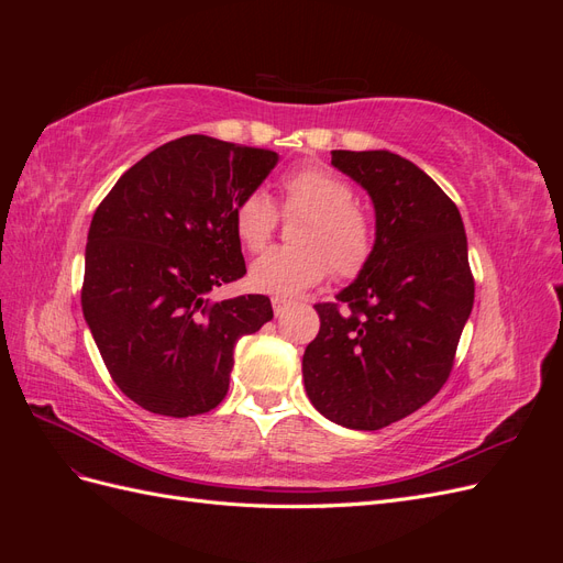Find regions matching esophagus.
I'll list each match as a JSON object with an SVG mask.
<instances>
[{
  "mask_svg": "<svg viewBox=\"0 0 563 563\" xmlns=\"http://www.w3.org/2000/svg\"><path fill=\"white\" fill-rule=\"evenodd\" d=\"M284 308H286V300H284V298H279V296L272 298V310H275L277 317L284 312Z\"/></svg>",
  "mask_w": 563,
  "mask_h": 563,
  "instance_id": "obj_1",
  "label": "esophagus"
}]
</instances>
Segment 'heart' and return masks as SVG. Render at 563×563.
Returning <instances> with one entry per match:
<instances>
[{
  "label": "heart",
  "mask_w": 563,
  "mask_h": 563,
  "mask_svg": "<svg viewBox=\"0 0 563 563\" xmlns=\"http://www.w3.org/2000/svg\"><path fill=\"white\" fill-rule=\"evenodd\" d=\"M282 213L305 216L291 249H272L251 265L249 284L255 291L296 296L317 286L329 269L338 277H356L373 255V225L356 207L354 187L323 166H300L279 180ZM236 240L244 249L263 251L279 225L272 199L253 190L232 211Z\"/></svg>",
  "instance_id": "heart-1"
}]
</instances>
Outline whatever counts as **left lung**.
Wrapping results in <instances>:
<instances>
[{"instance_id": "8db88e82", "label": "left lung", "mask_w": 563, "mask_h": 563, "mask_svg": "<svg viewBox=\"0 0 563 563\" xmlns=\"http://www.w3.org/2000/svg\"><path fill=\"white\" fill-rule=\"evenodd\" d=\"M331 164L373 199L376 244L335 302L314 305L321 327L302 354V380L321 416L371 432L444 387L474 277L463 218L422 168L387 150H333Z\"/></svg>"}]
</instances>
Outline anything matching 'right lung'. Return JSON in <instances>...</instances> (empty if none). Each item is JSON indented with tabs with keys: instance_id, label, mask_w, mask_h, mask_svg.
Listing matches in <instances>:
<instances>
[{
	"instance_id": "obj_1",
	"label": "right lung",
	"mask_w": 563,
	"mask_h": 563,
	"mask_svg": "<svg viewBox=\"0 0 563 563\" xmlns=\"http://www.w3.org/2000/svg\"><path fill=\"white\" fill-rule=\"evenodd\" d=\"M277 152L183 135L152 150L98 203L81 310L112 380L150 413L187 418L230 387L236 340L272 319L267 296L213 302L246 275L232 211Z\"/></svg>"
}]
</instances>
